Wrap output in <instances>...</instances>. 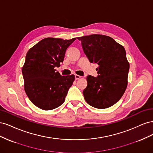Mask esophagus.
I'll return each instance as SVG.
<instances>
[{
    "instance_id": "esophagus-1",
    "label": "esophagus",
    "mask_w": 153,
    "mask_h": 153,
    "mask_svg": "<svg viewBox=\"0 0 153 153\" xmlns=\"http://www.w3.org/2000/svg\"><path fill=\"white\" fill-rule=\"evenodd\" d=\"M75 79H76V80L79 79V78H81V76H80V75H75Z\"/></svg>"
}]
</instances>
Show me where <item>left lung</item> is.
Here are the masks:
<instances>
[{
	"instance_id": "1",
	"label": "left lung",
	"mask_w": 153,
	"mask_h": 153,
	"mask_svg": "<svg viewBox=\"0 0 153 153\" xmlns=\"http://www.w3.org/2000/svg\"><path fill=\"white\" fill-rule=\"evenodd\" d=\"M91 62L98 64V75L87 76V85L83 91L86 102L103 109L121 98L128 85L129 64L123 46L109 36L92 34L77 38Z\"/></svg>"
}]
</instances>
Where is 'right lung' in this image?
<instances>
[{
    "mask_svg": "<svg viewBox=\"0 0 153 153\" xmlns=\"http://www.w3.org/2000/svg\"><path fill=\"white\" fill-rule=\"evenodd\" d=\"M75 39L45 38L27 53L22 69L24 89L31 102L38 108L52 110L65 101L75 76H61L55 67L61 66L67 48Z\"/></svg>",
    "mask_w": 153,
    "mask_h": 153,
    "instance_id": "add662e5",
    "label": "right lung"
}]
</instances>
